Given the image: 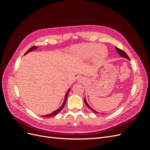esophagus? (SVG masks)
Here are the masks:
<instances>
[{
  "instance_id": "obj_1",
  "label": "esophagus",
  "mask_w": 150,
  "mask_h": 150,
  "mask_svg": "<svg viewBox=\"0 0 150 150\" xmlns=\"http://www.w3.org/2000/svg\"><path fill=\"white\" fill-rule=\"evenodd\" d=\"M82 80H83L82 78H79V79H78V81H82Z\"/></svg>"
}]
</instances>
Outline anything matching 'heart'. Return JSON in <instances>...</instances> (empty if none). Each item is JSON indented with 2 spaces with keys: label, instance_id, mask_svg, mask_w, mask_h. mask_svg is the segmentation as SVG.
<instances>
[{
  "label": "heart",
  "instance_id": "b5f03b06",
  "mask_svg": "<svg viewBox=\"0 0 150 150\" xmlns=\"http://www.w3.org/2000/svg\"><path fill=\"white\" fill-rule=\"evenodd\" d=\"M100 49L98 44H86L79 48V54L84 60H88L93 57L94 62H100L104 57V54L102 55L103 51Z\"/></svg>",
  "mask_w": 150,
  "mask_h": 150
}]
</instances>
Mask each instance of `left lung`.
Here are the masks:
<instances>
[{"instance_id": "1", "label": "left lung", "mask_w": 150, "mask_h": 150, "mask_svg": "<svg viewBox=\"0 0 150 150\" xmlns=\"http://www.w3.org/2000/svg\"><path fill=\"white\" fill-rule=\"evenodd\" d=\"M116 51H117V54H118L119 55H120L121 57H124V58H126V59H127L129 60V58L128 56L127 55V54H126L125 51H122V50H121L120 49H119L118 47H116ZM129 61H130V60H129ZM84 103H85V104H86V105H87V106L90 109V110H91L93 111V112H94V113H97V114H98V112H97V111H95L94 110H93V109L89 105L88 103H87V101H86V98H84ZM102 114H103V113H102Z\"/></svg>"}]
</instances>
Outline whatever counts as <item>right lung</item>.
<instances>
[{
    "label": "right lung",
    "instance_id": "right-lung-1",
    "mask_svg": "<svg viewBox=\"0 0 150 150\" xmlns=\"http://www.w3.org/2000/svg\"><path fill=\"white\" fill-rule=\"evenodd\" d=\"M38 49V46H33V47H31L28 50V51L25 53L24 55H25V54L29 53V52H30V51H33V50H35V49ZM70 89H71V88H69V89H68V91H67V93H66V95H65V97H64V102H63L60 108H59L57 109V110H56V111H53L52 113H51V114L46 115H42V117H52V116H56V115H57L58 113L59 112L62 110V108H64V105H65V104H66V100H67V96H68V94H69Z\"/></svg>",
    "mask_w": 150,
    "mask_h": 150
}]
</instances>
